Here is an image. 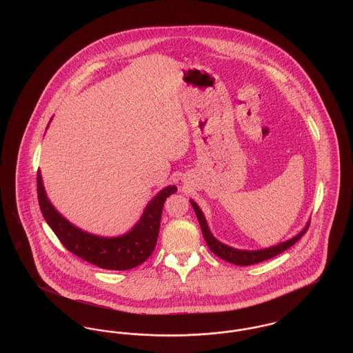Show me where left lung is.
Wrapping results in <instances>:
<instances>
[{"mask_svg":"<svg viewBox=\"0 0 353 353\" xmlns=\"http://www.w3.org/2000/svg\"><path fill=\"white\" fill-rule=\"evenodd\" d=\"M190 203L194 209V213L197 216V219L200 222V226H201L202 235L205 238V242L208 245V248L212 250V252H214L217 256H219L221 259L226 261V262H230L233 265H238V266H249V265H255V263H259V262H263L266 259H270L281 252H285L288 248H291L292 245H295L301 238H302L304 233L307 232L308 226H310V222L305 225V228L303 229L302 232L295 236H292L291 239L282 242V243H278L275 246H271L268 249H262V250H238L234 248H230L222 242H219L217 238H214L213 234L210 233L209 230V226H208V222L205 219V216L200 209V206L190 200Z\"/></svg>","mask_w":353,"mask_h":353,"instance_id":"obj_1","label":"left lung"}]
</instances>
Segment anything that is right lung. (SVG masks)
I'll return each mask as SVG.
<instances>
[{
	"mask_svg": "<svg viewBox=\"0 0 353 353\" xmlns=\"http://www.w3.org/2000/svg\"><path fill=\"white\" fill-rule=\"evenodd\" d=\"M177 188L170 185L160 190L147 205L140 221L121 236L104 238L90 234L70 223L49 201L41 172L37 173V192L41 212L52 232L68 252L101 269L130 270L145 262L156 248L164 202Z\"/></svg>",
	"mask_w": 353,
	"mask_h": 353,
	"instance_id": "1",
	"label": "right lung"
}]
</instances>
